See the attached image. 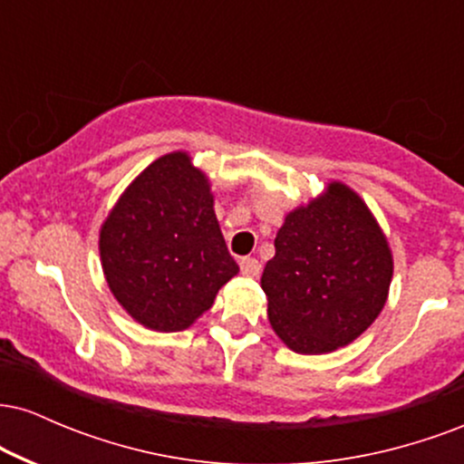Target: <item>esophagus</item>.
Listing matches in <instances>:
<instances>
[{"instance_id":"esophagus-1","label":"esophagus","mask_w":464,"mask_h":464,"mask_svg":"<svg viewBox=\"0 0 464 464\" xmlns=\"http://www.w3.org/2000/svg\"><path fill=\"white\" fill-rule=\"evenodd\" d=\"M239 270L246 276H259V273H262V264L255 257H242L239 259Z\"/></svg>"}]
</instances>
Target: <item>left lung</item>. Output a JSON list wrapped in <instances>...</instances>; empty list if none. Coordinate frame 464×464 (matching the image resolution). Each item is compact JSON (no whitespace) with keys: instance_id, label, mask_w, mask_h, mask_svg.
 <instances>
[{"instance_id":"1","label":"left lung","mask_w":464,"mask_h":464,"mask_svg":"<svg viewBox=\"0 0 464 464\" xmlns=\"http://www.w3.org/2000/svg\"><path fill=\"white\" fill-rule=\"evenodd\" d=\"M392 253L366 202L344 183L285 216L262 287L275 334L296 353L353 343L380 316Z\"/></svg>"}]
</instances>
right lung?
Returning <instances> with one entry per match:
<instances>
[{
  "label": "right lung",
  "mask_w": 464,
  "mask_h": 464,
  "mask_svg": "<svg viewBox=\"0 0 464 464\" xmlns=\"http://www.w3.org/2000/svg\"><path fill=\"white\" fill-rule=\"evenodd\" d=\"M100 259L117 303L165 334L188 329L239 273L188 152L163 154L124 189L100 228Z\"/></svg>",
  "instance_id": "right-lung-1"
}]
</instances>
